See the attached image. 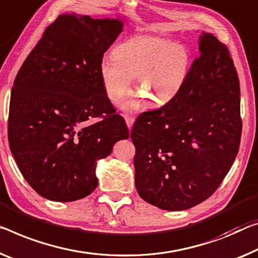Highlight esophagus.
<instances>
[{"label":"esophagus","instance_id":"esophagus-1","mask_svg":"<svg viewBox=\"0 0 258 258\" xmlns=\"http://www.w3.org/2000/svg\"><path fill=\"white\" fill-rule=\"evenodd\" d=\"M124 118H125V123H126V125H128V128L132 129L135 118L133 116H129V115H124Z\"/></svg>","mask_w":258,"mask_h":258}]
</instances>
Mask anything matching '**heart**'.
I'll use <instances>...</instances> for the list:
<instances>
[{"mask_svg":"<svg viewBox=\"0 0 258 258\" xmlns=\"http://www.w3.org/2000/svg\"><path fill=\"white\" fill-rule=\"evenodd\" d=\"M190 54L183 45L150 34H137L115 46L113 55L100 63V77L107 98L120 102L137 77L136 88L152 105L173 100L187 82ZM138 97H143L138 94ZM140 102L130 99L126 108H136Z\"/></svg>","mask_w":258,"mask_h":258,"instance_id":"b5f03b06","label":"heart"}]
</instances>
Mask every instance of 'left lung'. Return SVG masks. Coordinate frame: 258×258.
I'll return each mask as SVG.
<instances>
[{"label": "left lung", "mask_w": 258, "mask_h": 258, "mask_svg": "<svg viewBox=\"0 0 258 258\" xmlns=\"http://www.w3.org/2000/svg\"><path fill=\"white\" fill-rule=\"evenodd\" d=\"M200 51L180 93L138 115L130 135L138 195L167 211L208 200L239 152L242 121L234 63L227 46L210 33H202Z\"/></svg>", "instance_id": "left-lung-1"}]
</instances>
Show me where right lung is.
<instances>
[{
  "label": "right lung",
  "mask_w": 258,
  "mask_h": 258,
  "mask_svg": "<svg viewBox=\"0 0 258 258\" xmlns=\"http://www.w3.org/2000/svg\"><path fill=\"white\" fill-rule=\"evenodd\" d=\"M122 27L120 19L58 16L15 78L9 146L24 179L47 200L90 195L98 185L97 160L129 137L100 77L105 51Z\"/></svg>",
  "instance_id": "right-lung-1"
}]
</instances>
